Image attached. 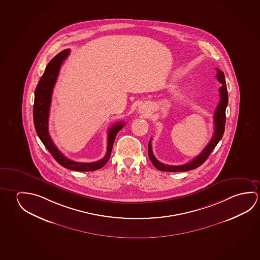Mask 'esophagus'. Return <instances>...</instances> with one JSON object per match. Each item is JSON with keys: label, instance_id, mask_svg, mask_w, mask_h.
<instances>
[{"label": "esophagus", "instance_id": "34e87169", "mask_svg": "<svg viewBox=\"0 0 260 260\" xmlns=\"http://www.w3.org/2000/svg\"><path fill=\"white\" fill-rule=\"evenodd\" d=\"M138 111L141 113V114H147L149 112V106L147 104H141L139 108H138Z\"/></svg>", "mask_w": 260, "mask_h": 260}]
</instances>
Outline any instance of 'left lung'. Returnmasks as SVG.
<instances>
[{
    "instance_id": "obj_1",
    "label": "left lung",
    "mask_w": 260,
    "mask_h": 260,
    "mask_svg": "<svg viewBox=\"0 0 260 260\" xmlns=\"http://www.w3.org/2000/svg\"><path fill=\"white\" fill-rule=\"evenodd\" d=\"M217 70V80L221 83L222 86L219 88V103L217 104V109L214 113V135L212 139L209 141V144L205 147V149L201 151V153L194 157L191 161L187 162L184 165L179 166H171L167 165L164 163L158 161L155 157L152 152L151 148V139L148 145L149 149V157L150 161L152 162L154 167L160 171H168V172H182V171H191L196 169L200 165H202L207 158L209 157L210 153L212 152L213 149L217 146V143L221 140L224 132H225V108L228 106L229 103V96H228V89L225 85V75L224 73L221 72L219 69Z\"/></svg>"
}]
</instances>
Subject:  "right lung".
<instances>
[{
	"label": "right lung",
	"mask_w": 260,
	"mask_h": 260,
	"mask_svg": "<svg viewBox=\"0 0 260 260\" xmlns=\"http://www.w3.org/2000/svg\"><path fill=\"white\" fill-rule=\"evenodd\" d=\"M70 49L60 51L57 55L51 59L44 71L43 76L40 79L38 85L35 89V105H34V123L40 140L42 141L45 148L50 151L52 157L60 165L71 170L76 171H93L100 170L106 164L111 157V149L115 141L118 132L123 128L125 123L118 122L111 126L108 133V146H107L106 155L98 161L76 162L69 159L57 149L54 143L51 141L48 129L49 114L51 107L52 89L55 85L57 78L59 75L60 66L64 60L67 59L70 54Z\"/></svg>",
	"instance_id": "1"
}]
</instances>
